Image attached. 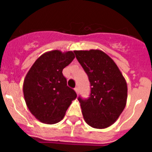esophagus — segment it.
Masks as SVG:
<instances>
[{
	"label": "esophagus",
	"instance_id": "obj_1",
	"mask_svg": "<svg viewBox=\"0 0 152 152\" xmlns=\"http://www.w3.org/2000/svg\"><path fill=\"white\" fill-rule=\"evenodd\" d=\"M75 92H76V94H79V88H77V87H76V88H75Z\"/></svg>",
	"mask_w": 152,
	"mask_h": 152
}]
</instances>
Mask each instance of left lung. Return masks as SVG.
<instances>
[{
	"mask_svg": "<svg viewBox=\"0 0 152 152\" xmlns=\"http://www.w3.org/2000/svg\"><path fill=\"white\" fill-rule=\"evenodd\" d=\"M91 86L90 97L78 100L85 122L95 129H105L117 120L126 107L127 84L119 68L99 49L75 51Z\"/></svg>",
	"mask_w": 152,
	"mask_h": 152,
	"instance_id": "1",
	"label": "left lung"
}]
</instances>
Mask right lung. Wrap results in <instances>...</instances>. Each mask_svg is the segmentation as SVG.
Wrapping results in <instances>:
<instances>
[{
  "mask_svg": "<svg viewBox=\"0 0 152 152\" xmlns=\"http://www.w3.org/2000/svg\"><path fill=\"white\" fill-rule=\"evenodd\" d=\"M75 58L72 51H49L39 56L26 74L23 86L24 99L31 113L41 123L61 121L77 97L62 74Z\"/></svg>",
  "mask_w": 152,
  "mask_h": 152,
  "instance_id": "1",
  "label": "right lung"
}]
</instances>
